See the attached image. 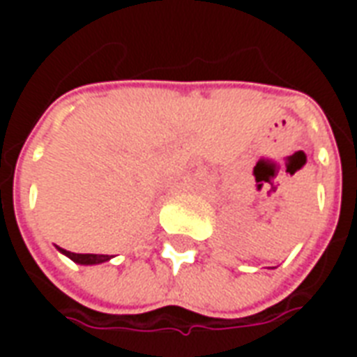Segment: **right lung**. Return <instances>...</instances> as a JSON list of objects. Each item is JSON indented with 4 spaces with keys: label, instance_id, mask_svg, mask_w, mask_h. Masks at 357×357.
Listing matches in <instances>:
<instances>
[{
    "label": "right lung",
    "instance_id": "right-lung-1",
    "mask_svg": "<svg viewBox=\"0 0 357 357\" xmlns=\"http://www.w3.org/2000/svg\"><path fill=\"white\" fill-rule=\"evenodd\" d=\"M65 256H68L73 262L82 264V266H93V264H102L109 262L112 256L109 255H76V252H70V250H65V248H59Z\"/></svg>",
    "mask_w": 357,
    "mask_h": 357
}]
</instances>
